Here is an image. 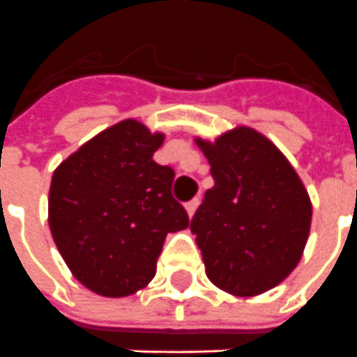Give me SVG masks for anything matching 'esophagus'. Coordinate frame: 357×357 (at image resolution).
Instances as JSON below:
<instances>
[{
  "label": "esophagus",
  "instance_id": "34e87169",
  "mask_svg": "<svg viewBox=\"0 0 357 357\" xmlns=\"http://www.w3.org/2000/svg\"><path fill=\"white\" fill-rule=\"evenodd\" d=\"M198 204H200V200H198V198H194V200H190V202H186V206H184V208H186V211H188V215H190V218H192V215H194V211H196V208H198Z\"/></svg>",
  "mask_w": 357,
  "mask_h": 357
}]
</instances>
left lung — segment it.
Wrapping results in <instances>:
<instances>
[{"instance_id":"1","label":"left lung","mask_w":357,"mask_h":357,"mask_svg":"<svg viewBox=\"0 0 357 357\" xmlns=\"http://www.w3.org/2000/svg\"><path fill=\"white\" fill-rule=\"evenodd\" d=\"M215 184L190 231L213 286L239 297L264 294L301 260L313 206L284 153L257 130L239 126L213 144L196 137Z\"/></svg>"}]
</instances>
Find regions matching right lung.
I'll use <instances>...</instances> for the list:
<instances>
[{
	"instance_id": "add662e5",
	"label": "right lung",
	"mask_w": 357,
	"mask_h": 357,
	"mask_svg": "<svg viewBox=\"0 0 357 357\" xmlns=\"http://www.w3.org/2000/svg\"><path fill=\"white\" fill-rule=\"evenodd\" d=\"M163 139L128 118L83 144L52 174L54 243L71 274L99 296L126 297L146 287L167 233L190 223L171 194L174 171L153 161Z\"/></svg>"
}]
</instances>
